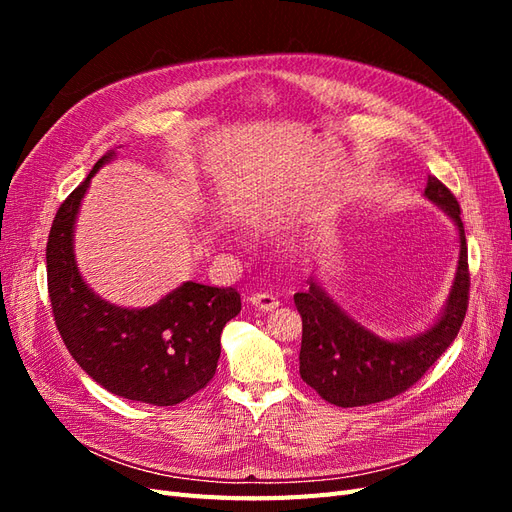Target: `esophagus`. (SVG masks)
Segmentation results:
<instances>
[{
  "label": "esophagus",
  "instance_id": "obj_1",
  "mask_svg": "<svg viewBox=\"0 0 512 512\" xmlns=\"http://www.w3.org/2000/svg\"><path fill=\"white\" fill-rule=\"evenodd\" d=\"M250 303L258 309H262V312H273V309L280 305V301H277L275 294L271 292H256L250 297Z\"/></svg>",
  "mask_w": 512,
  "mask_h": 512
}]
</instances>
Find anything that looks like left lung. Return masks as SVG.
I'll use <instances>...</instances> for the list:
<instances>
[{"mask_svg":"<svg viewBox=\"0 0 512 512\" xmlns=\"http://www.w3.org/2000/svg\"><path fill=\"white\" fill-rule=\"evenodd\" d=\"M425 196L451 215L461 241L451 299L436 327L410 342H384L350 320L314 280L309 282V290L294 294V305L303 320L301 378L333 406H371L406 393L453 344L466 318L470 267L459 203L455 194L433 175L427 179Z\"/></svg>","mask_w":512,"mask_h":512,"instance_id":"obj_1","label":"left lung"}]
</instances>
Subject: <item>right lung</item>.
I'll return each mask as SVG.
<instances>
[{
	"label": "right lung",
	"mask_w": 512,
	"mask_h": 512,
	"mask_svg": "<svg viewBox=\"0 0 512 512\" xmlns=\"http://www.w3.org/2000/svg\"><path fill=\"white\" fill-rule=\"evenodd\" d=\"M111 156L96 162L53 220L46 243L53 318L74 361L106 391L151 406H175L215 376L220 335L241 312V294L185 282L147 309H123L87 288L72 254V226L89 179Z\"/></svg>",
	"instance_id": "obj_1"
}]
</instances>
